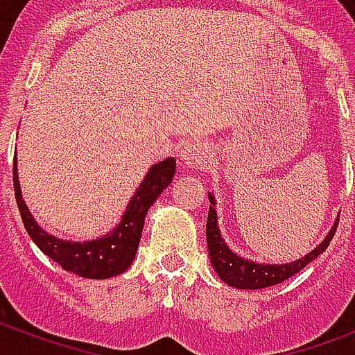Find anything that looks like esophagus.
Masks as SVG:
<instances>
[{"instance_id":"esophagus-1","label":"esophagus","mask_w":355,"mask_h":355,"mask_svg":"<svg viewBox=\"0 0 355 355\" xmlns=\"http://www.w3.org/2000/svg\"><path fill=\"white\" fill-rule=\"evenodd\" d=\"M180 160L184 166L206 167L210 164V149L202 139H189L180 150Z\"/></svg>"}]
</instances>
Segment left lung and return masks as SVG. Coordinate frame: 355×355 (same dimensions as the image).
Wrapping results in <instances>:
<instances>
[{"label":"left lung","instance_id":"left-lung-1","mask_svg":"<svg viewBox=\"0 0 355 355\" xmlns=\"http://www.w3.org/2000/svg\"><path fill=\"white\" fill-rule=\"evenodd\" d=\"M208 199H210V210H208V221H206V241H208L210 261L217 275H219V278L228 286L236 287V289H263V287L276 286V284H280V282L291 278L293 275L300 272L306 265L311 263L317 256H320L328 248L331 237L337 230V225H339V219H337L334 223V228L324 237V241L320 243L317 248H313L311 252L306 254L304 258L297 259V261L284 265L256 263V261L237 256L227 247V243H225L221 232H219V225H217V210L214 195L208 193Z\"/></svg>","mask_w":355,"mask_h":355}]
</instances>
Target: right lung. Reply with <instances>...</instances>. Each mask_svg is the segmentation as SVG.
Masks as SVG:
<instances>
[{
    "label": "right lung",
    "mask_w": 355,
    "mask_h": 355,
    "mask_svg": "<svg viewBox=\"0 0 355 355\" xmlns=\"http://www.w3.org/2000/svg\"><path fill=\"white\" fill-rule=\"evenodd\" d=\"M175 164H177L175 158H166L150 167L128 202L121 223L112 232L99 237V239H92V241L73 243L58 239L38 227V223L31 216L29 208L25 206L24 199H21L18 171H16V156H14V195H16V202H18V210L25 230L31 239L36 243V247L46 256H49L53 261H57L64 270L75 272L83 278H94V280L121 275L123 270L130 267L134 256L138 252L145 216H147L150 205L171 184L173 175H175Z\"/></svg>",
    "instance_id": "1"
}]
</instances>
